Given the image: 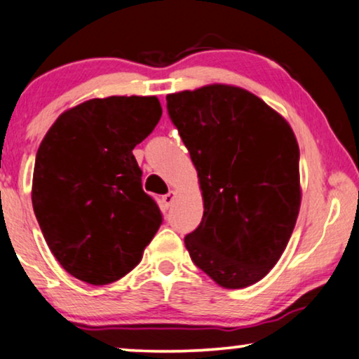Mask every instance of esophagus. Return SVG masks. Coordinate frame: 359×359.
<instances>
[{
    "label": "esophagus",
    "mask_w": 359,
    "mask_h": 359,
    "mask_svg": "<svg viewBox=\"0 0 359 359\" xmlns=\"http://www.w3.org/2000/svg\"><path fill=\"white\" fill-rule=\"evenodd\" d=\"M174 198H175V192H172V190L169 194L162 195V205H164V208H169L172 202H174Z\"/></svg>",
    "instance_id": "obj_1"
}]
</instances>
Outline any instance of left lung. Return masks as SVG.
Wrapping results in <instances>:
<instances>
[{"instance_id":"left-lung-1","label":"left lung","mask_w":359,"mask_h":359,"mask_svg":"<svg viewBox=\"0 0 359 359\" xmlns=\"http://www.w3.org/2000/svg\"><path fill=\"white\" fill-rule=\"evenodd\" d=\"M165 100L203 194V218L185 236V248L222 287H248L279 261L297 222L294 131L261 98L229 85Z\"/></svg>"}]
</instances>
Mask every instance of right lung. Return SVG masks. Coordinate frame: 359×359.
Here are the masks:
<instances>
[{
  "instance_id": "right-lung-1",
  "label": "right lung",
  "mask_w": 359,
  "mask_h": 359,
  "mask_svg": "<svg viewBox=\"0 0 359 359\" xmlns=\"http://www.w3.org/2000/svg\"><path fill=\"white\" fill-rule=\"evenodd\" d=\"M161 114L156 97L88 100L62 113L41 142L32 207L52 255L83 283L126 276L162 224L133 156Z\"/></svg>"
}]
</instances>
